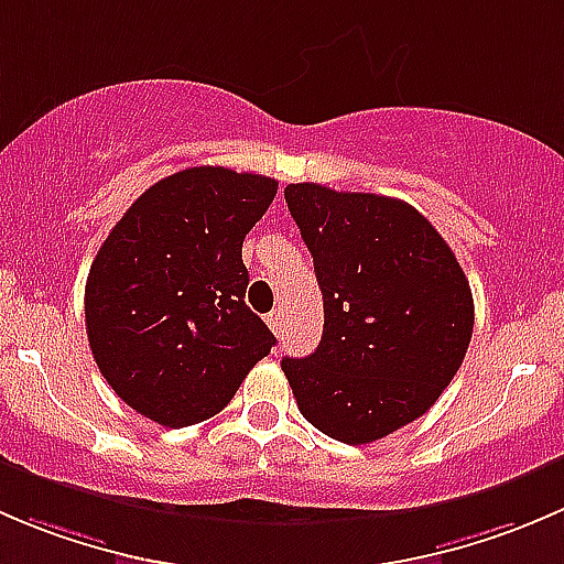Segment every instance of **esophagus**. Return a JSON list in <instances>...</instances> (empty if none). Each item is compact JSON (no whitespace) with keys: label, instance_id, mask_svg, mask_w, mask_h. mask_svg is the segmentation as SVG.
Instances as JSON below:
<instances>
[{"label":"esophagus","instance_id":"esophagus-1","mask_svg":"<svg viewBox=\"0 0 564 564\" xmlns=\"http://www.w3.org/2000/svg\"><path fill=\"white\" fill-rule=\"evenodd\" d=\"M267 324H270L272 333L281 335V333H283V311H281V308L270 311V314H267Z\"/></svg>","mask_w":564,"mask_h":564}]
</instances>
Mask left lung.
<instances>
[{"mask_svg": "<svg viewBox=\"0 0 564 564\" xmlns=\"http://www.w3.org/2000/svg\"><path fill=\"white\" fill-rule=\"evenodd\" d=\"M314 256L324 333L281 362L300 412L346 445L423 417L464 362L475 327L456 253L412 204L297 182L283 191Z\"/></svg>", "mask_w": 564, "mask_h": 564, "instance_id": "1", "label": "left lung"}]
</instances>
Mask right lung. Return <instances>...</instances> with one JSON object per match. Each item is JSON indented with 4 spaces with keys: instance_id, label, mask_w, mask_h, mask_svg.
Segmentation results:
<instances>
[{
    "instance_id": "1",
    "label": "right lung",
    "mask_w": 564,
    "mask_h": 564,
    "mask_svg": "<svg viewBox=\"0 0 564 564\" xmlns=\"http://www.w3.org/2000/svg\"><path fill=\"white\" fill-rule=\"evenodd\" d=\"M278 193L261 174L193 166L147 187L89 267L95 362L128 406L166 429L215 417L275 335L246 305L242 240Z\"/></svg>"
}]
</instances>
